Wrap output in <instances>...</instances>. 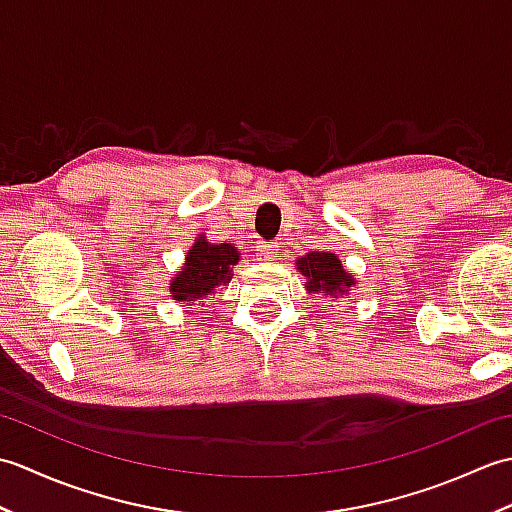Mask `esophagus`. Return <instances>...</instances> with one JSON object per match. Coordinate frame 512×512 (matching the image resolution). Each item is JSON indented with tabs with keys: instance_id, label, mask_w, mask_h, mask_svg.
I'll return each mask as SVG.
<instances>
[{
	"instance_id": "1",
	"label": "esophagus",
	"mask_w": 512,
	"mask_h": 512,
	"mask_svg": "<svg viewBox=\"0 0 512 512\" xmlns=\"http://www.w3.org/2000/svg\"><path fill=\"white\" fill-rule=\"evenodd\" d=\"M277 250H279L277 242H259L257 244V257L259 259H273V257H277Z\"/></svg>"
}]
</instances>
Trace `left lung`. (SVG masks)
<instances>
[{
    "label": "left lung",
    "instance_id": "8db88e82",
    "mask_svg": "<svg viewBox=\"0 0 512 512\" xmlns=\"http://www.w3.org/2000/svg\"><path fill=\"white\" fill-rule=\"evenodd\" d=\"M303 275V288L312 295H321L325 301H336L350 297V290L356 288V277L343 266L339 255L325 253V250H310L295 262ZM334 308V306H332Z\"/></svg>",
    "mask_w": 512,
    "mask_h": 512
}]
</instances>
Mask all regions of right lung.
Returning a JSON list of instances; mask_svg holds the SVG:
<instances>
[{
    "label": "right lung",
    "mask_w": 512,
    "mask_h": 512,
    "mask_svg": "<svg viewBox=\"0 0 512 512\" xmlns=\"http://www.w3.org/2000/svg\"><path fill=\"white\" fill-rule=\"evenodd\" d=\"M239 250L233 244H211L204 235L195 237L184 264L169 281V295L176 303H204L217 290L231 284Z\"/></svg>",
    "instance_id": "add662e5"
}]
</instances>
